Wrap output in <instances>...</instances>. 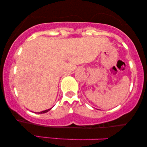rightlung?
<instances>
[{
    "instance_id": "right-lung-1",
    "label": "right lung",
    "mask_w": 147,
    "mask_h": 147,
    "mask_svg": "<svg viewBox=\"0 0 147 147\" xmlns=\"http://www.w3.org/2000/svg\"><path fill=\"white\" fill-rule=\"evenodd\" d=\"M50 109H48V110H45V111H42V112H40L39 113H47L48 112V111H49L50 110Z\"/></svg>"
}]
</instances>
